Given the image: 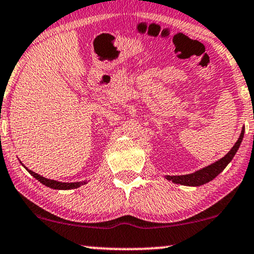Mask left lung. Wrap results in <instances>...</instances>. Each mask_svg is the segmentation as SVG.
Here are the masks:
<instances>
[{
  "instance_id": "obj_1",
  "label": "left lung",
  "mask_w": 254,
  "mask_h": 254,
  "mask_svg": "<svg viewBox=\"0 0 254 254\" xmlns=\"http://www.w3.org/2000/svg\"><path fill=\"white\" fill-rule=\"evenodd\" d=\"M243 137H244V128H243L242 134L241 136H239L238 141L236 142V144L231 148V150L229 151L223 158H221L220 161L215 162L214 164L207 166V168H204L202 170H199V171L194 173H190V175L166 176V179L171 180V182L176 184H182V185H186V186H200L206 183H209L210 180H213L215 178V177L220 175V173L225 169V166L231 162V159L234 158L235 154L238 150L239 145L242 143Z\"/></svg>"
}]
</instances>
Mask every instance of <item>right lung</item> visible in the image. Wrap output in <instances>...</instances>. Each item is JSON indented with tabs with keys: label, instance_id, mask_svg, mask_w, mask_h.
Returning a JSON list of instances; mask_svg holds the SVG:
<instances>
[{
	"label": "right lung",
	"instance_id": "add662e5",
	"mask_svg": "<svg viewBox=\"0 0 254 254\" xmlns=\"http://www.w3.org/2000/svg\"><path fill=\"white\" fill-rule=\"evenodd\" d=\"M27 170V169H26ZM31 175H32L34 178L39 180L41 184H44L45 186L47 187H51V189H54V190H72V189H77V187L84 185L85 182H77V183H61V182H57V180H51V179H47V178H44V177H41L38 175V173L31 171V170H27Z\"/></svg>",
	"mask_w": 254,
	"mask_h": 254
}]
</instances>
